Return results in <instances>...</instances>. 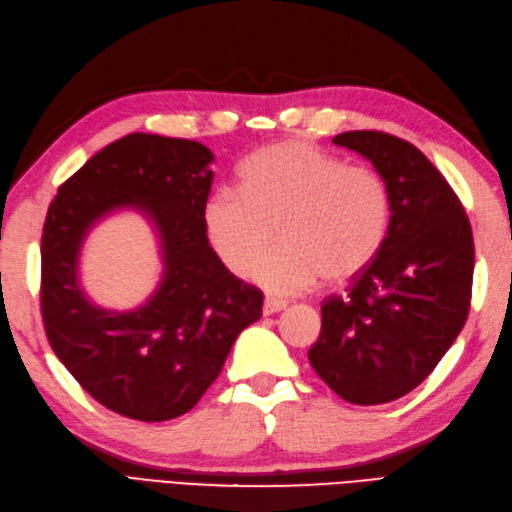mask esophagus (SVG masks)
Instances as JSON below:
<instances>
[{
    "label": "esophagus",
    "mask_w": 512,
    "mask_h": 512,
    "mask_svg": "<svg viewBox=\"0 0 512 512\" xmlns=\"http://www.w3.org/2000/svg\"><path fill=\"white\" fill-rule=\"evenodd\" d=\"M287 308V304L285 301H276V299H266L263 301V314L266 316H270V314H276V312H280V310H285Z\"/></svg>",
    "instance_id": "1"
}]
</instances>
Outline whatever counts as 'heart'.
I'll return each instance as SVG.
<instances>
[{
	"label": "heart",
	"instance_id": "b5f03b06",
	"mask_svg": "<svg viewBox=\"0 0 512 512\" xmlns=\"http://www.w3.org/2000/svg\"><path fill=\"white\" fill-rule=\"evenodd\" d=\"M390 215L388 183L373 166L291 139L255 151L240 166V189L206 200L204 232L232 274L253 270L266 291L295 295L320 278L346 285L361 276L382 251ZM278 237L286 246L261 258Z\"/></svg>",
	"mask_w": 512,
	"mask_h": 512
}]
</instances>
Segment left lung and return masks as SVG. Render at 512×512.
Returning a JSON list of instances; mask_svg holds the SVG:
<instances>
[{
	"instance_id": "1",
	"label": "left lung",
	"mask_w": 512,
	"mask_h": 512,
	"mask_svg": "<svg viewBox=\"0 0 512 512\" xmlns=\"http://www.w3.org/2000/svg\"><path fill=\"white\" fill-rule=\"evenodd\" d=\"M333 143L371 160L392 215L380 255L346 295L320 304L323 327L308 358L344 401L382 405L420 386L456 342L475 242L460 198L418 147L380 130L342 132Z\"/></svg>"
}]
</instances>
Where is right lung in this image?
Listing matches in <instances>:
<instances>
[{
    "label": "right lung",
    "instance_id": "add662e5",
    "mask_svg": "<svg viewBox=\"0 0 512 512\" xmlns=\"http://www.w3.org/2000/svg\"><path fill=\"white\" fill-rule=\"evenodd\" d=\"M211 149L132 132L94 154L50 202L42 234L40 306L46 337L78 384L139 422L187 413L208 390L263 293L227 270L208 244L204 204ZM122 205L155 221L165 257L159 291L132 313L92 307L77 285L89 227Z\"/></svg>",
    "mask_w": 512,
    "mask_h": 512
}]
</instances>
